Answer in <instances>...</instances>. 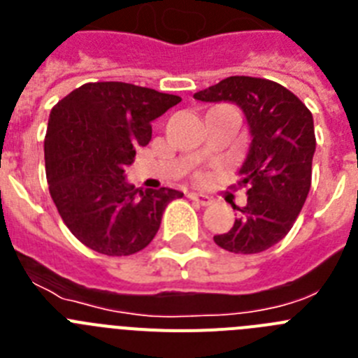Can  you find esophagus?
Returning <instances> with one entry per match:
<instances>
[{"label":"esophagus","instance_id":"1","mask_svg":"<svg viewBox=\"0 0 358 358\" xmlns=\"http://www.w3.org/2000/svg\"><path fill=\"white\" fill-rule=\"evenodd\" d=\"M189 199H192V201H197L201 206H210L211 202H213V199H211L210 195L195 194V192H192V194H189Z\"/></svg>","mask_w":358,"mask_h":358}]
</instances>
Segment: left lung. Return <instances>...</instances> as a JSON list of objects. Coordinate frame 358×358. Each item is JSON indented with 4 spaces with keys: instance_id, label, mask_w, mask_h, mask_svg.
I'll return each mask as SVG.
<instances>
[{
    "instance_id": "8db88e82",
    "label": "left lung",
    "mask_w": 358,
    "mask_h": 358,
    "mask_svg": "<svg viewBox=\"0 0 358 358\" xmlns=\"http://www.w3.org/2000/svg\"><path fill=\"white\" fill-rule=\"evenodd\" d=\"M201 102H231L242 109L251 136L240 185L248 204L217 245L255 255L285 238L310 192L315 132L312 113L287 87L255 77H227L194 94Z\"/></svg>"
}]
</instances>
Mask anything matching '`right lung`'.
Wrapping results in <instances>:
<instances>
[{"label":"right lung","mask_w":358,"mask_h":358,"mask_svg":"<svg viewBox=\"0 0 358 358\" xmlns=\"http://www.w3.org/2000/svg\"><path fill=\"white\" fill-rule=\"evenodd\" d=\"M181 98L125 82H91L50 113L44 163L50 195L84 245L107 256L141 251L159 229L172 188L140 189L125 177L152 125Z\"/></svg>","instance_id":"add662e5"}]
</instances>
